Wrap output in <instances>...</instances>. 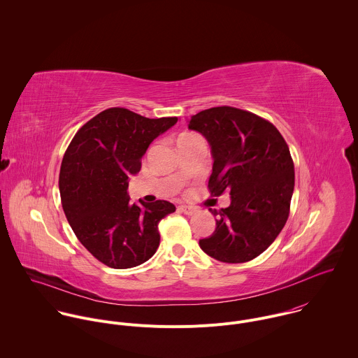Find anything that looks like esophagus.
Returning a JSON list of instances; mask_svg holds the SVG:
<instances>
[{
  "label": "esophagus",
  "mask_w": 358,
  "mask_h": 358,
  "mask_svg": "<svg viewBox=\"0 0 358 358\" xmlns=\"http://www.w3.org/2000/svg\"><path fill=\"white\" fill-rule=\"evenodd\" d=\"M179 209H180V212H183L185 215H189V216H192V215L196 213V209H194V208H190V206H186V205L179 206Z\"/></svg>",
  "instance_id": "1"
}]
</instances>
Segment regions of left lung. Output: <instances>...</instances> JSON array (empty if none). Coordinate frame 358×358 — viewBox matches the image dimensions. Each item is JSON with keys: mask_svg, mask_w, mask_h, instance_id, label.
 <instances>
[{"mask_svg": "<svg viewBox=\"0 0 358 358\" xmlns=\"http://www.w3.org/2000/svg\"><path fill=\"white\" fill-rule=\"evenodd\" d=\"M187 122L210 148V194L230 190L231 200L209 209L216 227L200 248L224 263L250 262L271 245L289 215L295 169L288 145L271 122L230 106L206 108Z\"/></svg>", "mask_w": 358, "mask_h": 358, "instance_id": "left-lung-1", "label": "left lung"}]
</instances>
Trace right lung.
<instances>
[{
    "label": "right lung",
    "instance_id": "add662e5",
    "mask_svg": "<svg viewBox=\"0 0 358 358\" xmlns=\"http://www.w3.org/2000/svg\"><path fill=\"white\" fill-rule=\"evenodd\" d=\"M176 121L111 107L83 125L64 153L59 173L64 215L80 243L108 267L139 266L159 245L158 223L176 208L164 200L131 204L128 180L141 171L150 143Z\"/></svg>",
    "mask_w": 358,
    "mask_h": 358
}]
</instances>
